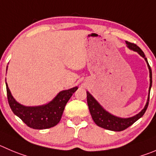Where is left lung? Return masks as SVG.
<instances>
[{
    "instance_id": "left-lung-1",
    "label": "left lung",
    "mask_w": 156,
    "mask_h": 156,
    "mask_svg": "<svg viewBox=\"0 0 156 156\" xmlns=\"http://www.w3.org/2000/svg\"><path fill=\"white\" fill-rule=\"evenodd\" d=\"M126 44L127 47L129 50L137 52L141 57L145 59L149 70L150 84H149V95H148V99L147 101H146V106H144V108L141 110V112H139V113L136 114L134 116L129 117V118H121V117L115 116V115H112L110 112L106 111L101 105L98 103L97 100L88 91H87V104H88L90 114H91V116L95 123L98 126L101 127V128L115 132H120L126 129L128 127H129L130 126L133 125L135 122L137 121L139 119H140L144 115V113L146 112V109H147L148 105H149V94H150L151 87H152V69H151L150 66H149V63H148L147 58L145 56V53H143V51L136 44H132V43L128 42V41H126Z\"/></svg>"
}]
</instances>
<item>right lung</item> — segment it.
Returning a JSON list of instances; mask_svg holds the SVG:
<instances>
[{"label":"right lung","mask_w":156,"mask_h":156,"mask_svg":"<svg viewBox=\"0 0 156 156\" xmlns=\"http://www.w3.org/2000/svg\"><path fill=\"white\" fill-rule=\"evenodd\" d=\"M8 103L11 110L27 126L34 129H45L55 126L60 121L66 104L78 87L60 91L48 103L41 106H26L13 97L6 83Z\"/></svg>","instance_id":"right-lung-1"}]
</instances>
